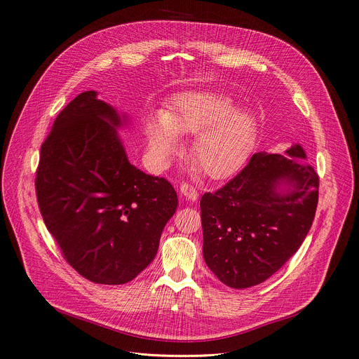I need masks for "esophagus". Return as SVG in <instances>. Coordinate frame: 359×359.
I'll return each mask as SVG.
<instances>
[{"label": "esophagus", "mask_w": 359, "mask_h": 359, "mask_svg": "<svg viewBox=\"0 0 359 359\" xmlns=\"http://www.w3.org/2000/svg\"><path fill=\"white\" fill-rule=\"evenodd\" d=\"M180 194H182V196H183L184 199H187V201H190V202H196L198 198H199V194L196 192V189H195L194 186L187 184V183H183V184L180 186Z\"/></svg>", "instance_id": "34e87169"}]
</instances>
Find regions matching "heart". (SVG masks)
<instances>
[{"instance_id": "1", "label": "heart", "mask_w": 359, "mask_h": 359, "mask_svg": "<svg viewBox=\"0 0 359 359\" xmlns=\"http://www.w3.org/2000/svg\"><path fill=\"white\" fill-rule=\"evenodd\" d=\"M197 137L192 144L194 173L202 170L219 180L235 173L248 157L257 135V121L245 108L221 93L190 92L179 97L165 112H153L146 121V137L157 165L169 167L182 151L180 137Z\"/></svg>"}]
</instances>
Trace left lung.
Wrapping results in <instances>:
<instances>
[{
	"label": "left lung",
	"instance_id": "obj_1",
	"mask_svg": "<svg viewBox=\"0 0 359 359\" xmlns=\"http://www.w3.org/2000/svg\"><path fill=\"white\" fill-rule=\"evenodd\" d=\"M300 144L255 153L229 183L201 199L203 258L232 289L266 281L300 248L315 219L319 177Z\"/></svg>",
	"mask_w": 359,
	"mask_h": 359
}]
</instances>
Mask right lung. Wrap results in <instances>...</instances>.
<instances>
[{"label":"right lung","instance_id":"right-lung-1","mask_svg":"<svg viewBox=\"0 0 359 359\" xmlns=\"http://www.w3.org/2000/svg\"><path fill=\"white\" fill-rule=\"evenodd\" d=\"M130 116L85 90L41 146L36 192L43 221L85 278L124 284L154 259L177 209L173 186L128 161L119 130Z\"/></svg>","mask_w":359,"mask_h":359}]
</instances>
